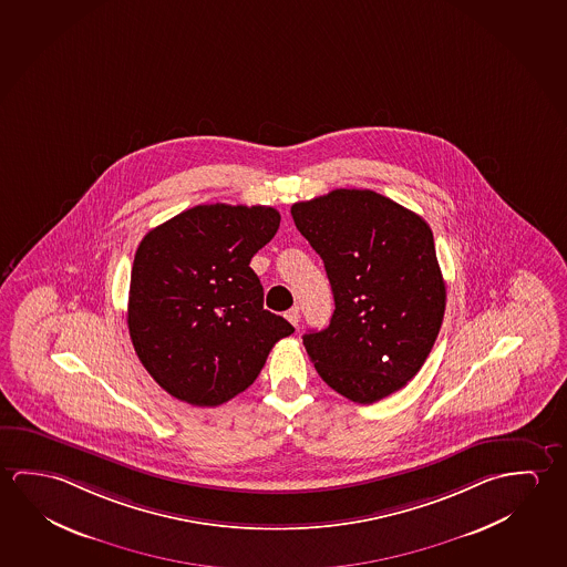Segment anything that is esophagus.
<instances>
[{
	"label": "esophagus",
	"mask_w": 567,
	"mask_h": 567,
	"mask_svg": "<svg viewBox=\"0 0 567 567\" xmlns=\"http://www.w3.org/2000/svg\"><path fill=\"white\" fill-rule=\"evenodd\" d=\"M285 316H287V320L290 324L298 326V322H300V308L292 307Z\"/></svg>",
	"instance_id": "esophagus-1"
}]
</instances>
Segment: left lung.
<instances>
[{
    "label": "left lung",
    "mask_w": 567,
    "mask_h": 567,
    "mask_svg": "<svg viewBox=\"0 0 567 567\" xmlns=\"http://www.w3.org/2000/svg\"><path fill=\"white\" fill-rule=\"evenodd\" d=\"M320 259L336 310L302 336L322 380L373 403L408 385L445 316L446 288L427 221L372 189H334L290 207Z\"/></svg>",
    "instance_id": "1"
}]
</instances>
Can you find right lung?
Returning a JSON list of instances; mask_svg holds the SVG:
<instances>
[{
  "label": "right lung",
  "instance_id": "1",
  "mask_svg": "<svg viewBox=\"0 0 567 567\" xmlns=\"http://www.w3.org/2000/svg\"><path fill=\"white\" fill-rule=\"evenodd\" d=\"M279 225L275 207L195 205L140 241L128 330L142 365L176 400L197 408L233 400L295 332L262 308L249 267Z\"/></svg>",
  "mask_w": 567,
  "mask_h": 567
}]
</instances>
